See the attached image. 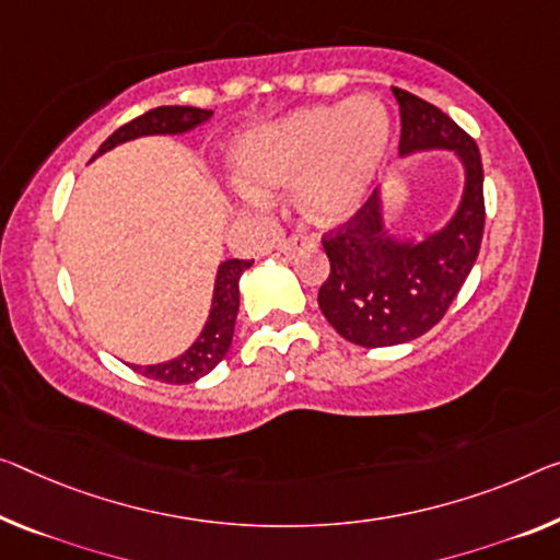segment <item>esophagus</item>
Here are the masks:
<instances>
[{
	"instance_id": "esophagus-1",
	"label": "esophagus",
	"mask_w": 560,
	"mask_h": 560,
	"mask_svg": "<svg viewBox=\"0 0 560 560\" xmlns=\"http://www.w3.org/2000/svg\"><path fill=\"white\" fill-rule=\"evenodd\" d=\"M310 243H313V240H310L307 235H292V237L280 240L278 250L285 253V255H295V253L303 250V247H307Z\"/></svg>"
}]
</instances>
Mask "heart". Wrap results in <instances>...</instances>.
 I'll return each mask as SVG.
<instances>
[{
    "label": "heart",
    "mask_w": 560,
    "mask_h": 560,
    "mask_svg": "<svg viewBox=\"0 0 560 560\" xmlns=\"http://www.w3.org/2000/svg\"><path fill=\"white\" fill-rule=\"evenodd\" d=\"M388 107L373 94L315 105L245 132L232 144L237 183L255 202L298 183V202L320 225L350 218L373 187L390 148Z\"/></svg>",
    "instance_id": "b5f03b06"
}]
</instances>
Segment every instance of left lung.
<instances>
[{
    "label": "left lung",
    "mask_w": 560,
    "mask_h": 560,
    "mask_svg": "<svg viewBox=\"0 0 560 560\" xmlns=\"http://www.w3.org/2000/svg\"><path fill=\"white\" fill-rule=\"evenodd\" d=\"M393 94L400 105V158L448 150L463 162L466 187L453 218L418 243L390 235L377 192L323 235L330 275L317 305L338 335L363 348L400 346L441 323L476 265L486 225L478 144L430 102L400 88Z\"/></svg>",
    "instance_id": "left-lung-1"
}]
</instances>
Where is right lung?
<instances>
[{"mask_svg": "<svg viewBox=\"0 0 560 560\" xmlns=\"http://www.w3.org/2000/svg\"><path fill=\"white\" fill-rule=\"evenodd\" d=\"M212 117V109L200 107H154L144 112L132 122L119 127L117 132H112L105 142L100 144L97 154H105L107 150L117 148V144L137 140V137L148 135H183L195 130L197 125L208 122ZM94 154V158H97ZM92 158V160H94ZM253 260H225L218 268V278H214V292H212V307L205 323L202 332L197 335V340L187 348L183 355L167 360V363L158 365H132L137 373L152 381L170 383V385H185L195 383L197 377L208 375L210 370L228 355L232 332H235V317L240 307V275L250 268Z\"/></svg>", "mask_w": 560, "mask_h": 560, "instance_id": "add662e5", "label": "right lung"}]
</instances>
